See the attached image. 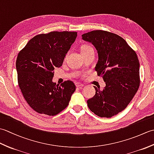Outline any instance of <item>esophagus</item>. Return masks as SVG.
Here are the masks:
<instances>
[{"label":"esophagus","instance_id":"esophagus-1","mask_svg":"<svg viewBox=\"0 0 154 154\" xmlns=\"http://www.w3.org/2000/svg\"><path fill=\"white\" fill-rule=\"evenodd\" d=\"M75 85H76L77 87H79V88H80V89H81V88L84 86V85L82 83H75Z\"/></svg>","mask_w":154,"mask_h":154}]
</instances>
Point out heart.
Instances as JSON below:
<instances>
[{"label":"heart","instance_id":"1","mask_svg":"<svg viewBox=\"0 0 154 154\" xmlns=\"http://www.w3.org/2000/svg\"><path fill=\"white\" fill-rule=\"evenodd\" d=\"M91 48H92V47L89 46V45H84V46L82 48H81V51H83L84 50H87V49Z\"/></svg>","mask_w":154,"mask_h":154}]
</instances>
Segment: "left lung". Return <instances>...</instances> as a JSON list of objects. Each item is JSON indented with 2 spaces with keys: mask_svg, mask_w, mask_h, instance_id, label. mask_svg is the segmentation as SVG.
Here are the masks:
<instances>
[{
  "mask_svg": "<svg viewBox=\"0 0 154 154\" xmlns=\"http://www.w3.org/2000/svg\"><path fill=\"white\" fill-rule=\"evenodd\" d=\"M83 40L96 48L99 61L95 71L106 87H94L96 93L87 100L93 112L110 118L126 108L140 87V62L136 51L120 35L104 30H93L82 35Z\"/></svg>",
  "mask_w": 154,
  "mask_h": 154,
  "instance_id": "1",
  "label": "left lung"
}]
</instances>
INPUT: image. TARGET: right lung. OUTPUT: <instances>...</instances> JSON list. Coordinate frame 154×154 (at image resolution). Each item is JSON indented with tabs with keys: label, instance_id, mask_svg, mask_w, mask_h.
<instances>
[{
	"label": "right lung",
	"instance_id": "add662e5",
	"mask_svg": "<svg viewBox=\"0 0 154 154\" xmlns=\"http://www.w3.org/2000/svg\"><path fill=\"white\" fill-rule=\"evenodd\" d=\"M76 32H51L35 35L20 51L16 61L18 83L24 99L40 114L55 116L66 108L76 86L52 82L54 70L63 63L77 36Z\"/></svg>",
	"mask_w": 154,
	"mask_h": 154
}]
</instances>
